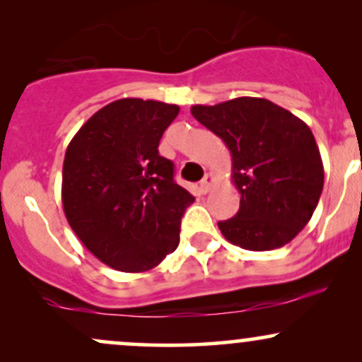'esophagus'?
Instances as JSON below:
<instances>
[{"label": "esophagus", "mask_w": 362, "mask_h": 362, "mask_svg": "<svg viewBox=\"0 0 362 362\" xmlns=\"http://www.w3.org/2000/svg\"><path fill=\"white\" fill-rule=\"evenodd\" d=\"M214 184V175L213 173H206L204 178L201 180V192L207 194L211 190V187Z\"/></svg>", "instance_id": "obj_1"}]
</instances>
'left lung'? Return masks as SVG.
<instances>
[{"label": "left lung", "mask_w": 362, "mask_h": 362, "mask_svg": "<svg viewBox=\"0 0 362 362\" xmlns=\"http://www.w3.org/2000/svg\"><path fill=\"white\" fill-rule=\"evenodd\" d=\"M190 112L231 153L240 209L218 223L224 238L252 252L289 243L308 224L323 189V163L311 129L257 97L192 105Z\"/></svg>", "instance_id": "1"}]
</instances>
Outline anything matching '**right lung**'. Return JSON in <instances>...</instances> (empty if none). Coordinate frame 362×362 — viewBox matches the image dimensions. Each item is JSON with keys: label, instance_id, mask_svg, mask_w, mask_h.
<instances>
[{"label": "right lung", "instance_id": "1", "mask_svg": "<svg viewBox=\"0 0 362 362\" xmlns=\"http://www.w3.org/2000/svg\"><path fill=\"white\" fill-rule=\"evenodd\" d=\"M180 107L120 98L102 107L68 144L61 197L81 243L109 267L144 272L180 242L194 195L173 180L158 144Z\"/></svg>", "mask_w": 362, "mask_h": 362}]
</instances>
